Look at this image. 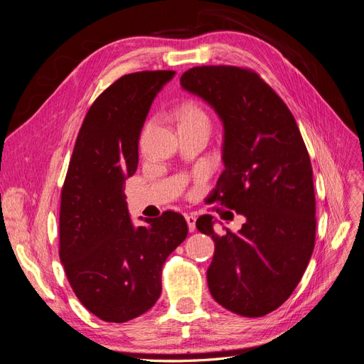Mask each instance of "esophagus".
Listing matches in <instances>:
<instances>
[{"label":"esophagus","instance_id":"obj_1","mask_svg":"<svg viewBox=\"0 0 364 364\" xmlns=\"http://www.w3.org/2000/svg\"><path fill=\"white\" fill-rule=\"evenodd\" d=\"M185 220H186V225H188L190 232H194V229H196V217L194 215H185Z\"/></svg>","mask_w":364,"mask_h":364}]
</instances>
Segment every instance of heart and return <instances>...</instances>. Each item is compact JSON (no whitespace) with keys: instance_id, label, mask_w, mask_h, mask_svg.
I'll list each match as a JSON object with an SVG mask.
<instances>
[{"instance_id":"heart-1","label":"heart","mask_w":364,"mask_h":364,"mask_svg":"<svg viewBox=\"0 0 364 364\" xmlns=\"http://www.w3.org/2000/svg\"><path fill=\"white\" fill-rule=\"evenodd\" d=\"M179 117L181 123H188V121H206L208 123V117L205 112L194 105H183L179 111Z\"/></svg>"}]
</instances>
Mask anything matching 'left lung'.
Segmentation results:
<instances>
[{"label": "left lung", "mask_w": 364, "mask_h": 364, "mask_svg": "<svg viewBox=\"0 0 364 364\" xmlns=\"http://www.w3.org/2000/svg\"><path fill=\"white\" fill-rule=\"evenodd\" d=\"M182 90L200 97L223 124L213 202L245 215L238 232L218 235L213 215L196 228L214 240L206 272L215 302L261 317L289 299L310 262L316 238L313 168L289 107L259 75L237 67H196Z\"/></svg>", "instance_id": "obj_1"}]
</instances>
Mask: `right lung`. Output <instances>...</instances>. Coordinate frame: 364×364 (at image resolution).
Instances as JSON below:
<instances>
[{
  "mask_svg": "<svg viewBox=\"0 0 364 364\" xmlns=\"http://www.w3.org/2000/svg\"><path fill=\"white\" fill-rule=\"evenodd\" d=\"M174 74H127L100 94L77 135L62 188L60 262L79 301L106 322L132 321L156 304L164 262L188 235L185 218L171 211L134 225L124 194L150 106Z\"/></svg>",
  "mask_w": 364,
  "mask_h": 364,
  "instance_id": "1",
  "label": "right lung"
}]
</instances>
